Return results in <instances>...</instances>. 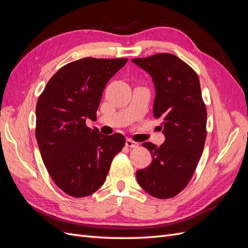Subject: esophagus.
Wrapping results in <instances>:
<instances>
[{"label":"esophagus","instance_id":"esophagus-1","mask_svg":"<svg viewBox=\"0 0 248 248\" xmlns=\"http://www.w3.org/2000/svg\"><path fill=\"white\" fill-rule=\"evenodd\" d=\"M125 145H126L127 147H129V148H137V147H139V144H138V142L133 141V140H130V139H127V140H126V141H125Z\"/></svg>","mask_w":248,"mask_h":248}]
</instances>
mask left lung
<instances>
[{
    "instance_id": "left-lung-1",
    "label": "left lung",
    "mask_w": 248,
    "mask_h": 248,
    "mask_svg": "<svg viewBox=\"0 0 248 248\" xmlns=\"http://www.w3.org/2000/svg\"><path fill=\"white\" fill-rule=\"evenodd\" d=\"M132 62L153 79V116L161 119L166 137L160 147L142 142L151 152L152 162L137 171V180L154 198H174L189 183L205 146L207 109L199 77L182 60L166 52Z\"/></svg>"
}]
</instances>
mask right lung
<instances>
[{"label": "right lung", "mask_w": 248, "mask_h": 248, "mask_svg": "<svg viewBox=\"0 0 248 248\" xmlns=\"http://www.w3.org/2000/svg\"><path fill=\"white\" fill-rule=\"evenodd\" d=\"M128 59L84 58L63 66L39 96L36 140L42 160L56 185L74 198L99 189L110 163L125 145L120 133L91 129L108 81Z\"/></svg>", "instance_id": "add662e5"}]
</instances>
